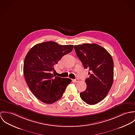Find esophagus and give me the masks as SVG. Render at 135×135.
<instances>
[{
	"label": "esophagus",
	"instance_id": "esophagus-1",
	"mask_svg": "<svg viewBox=\"0 0 135 135\" xmlns=\"http://www.w3.org/2000/svg\"><path fill=\"white\" fill-rule=\"evenodd\" d=\"M73 81V82H79V80L78 79H74Z\"/></svg>",
	"mask_w": 135,
	"mask_h": 135
}]
</instances>
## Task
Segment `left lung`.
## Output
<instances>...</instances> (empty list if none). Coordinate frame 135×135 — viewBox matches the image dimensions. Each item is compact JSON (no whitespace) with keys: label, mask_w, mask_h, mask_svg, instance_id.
<instances>
[{"label":"left lung","mask_w":135,"mask_h":135,"mask_svg":"<svg viewBox=\"0 0 135 135\" xmlns=\"http://www.w3.org/2000/svg\"><path fill=\"white\" fill-rule=\"evenodd\" d=\"M77 56L84 69H89L85 80L86 89L80 94L87 104L95 105L103 100L110 90L114 76L113 61L103 47L97 44H84L74 46Z\"/></svg>","instance_id":"8db88e82"}]
</instances>
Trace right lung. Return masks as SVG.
<instances>
[{
  "label": "right lung",
  "instance_id": "obj_1",
  "mask_svg": "<svg viewBox=\"0 0 135 135\" xmlns=\"http://www.w3.org/2000/svg\"><path fill=\"white\" fill-rule=\"evenodd\" d=\"M73 48V45H59L51 41L34 45L27 53L23 66L24 77L30 90L42 102L51 104L59 100L71 82L52 73L54 66Z\"/></svg>",
  "mask_w": 135,
  "mask_h": 135
}]
</instances>
